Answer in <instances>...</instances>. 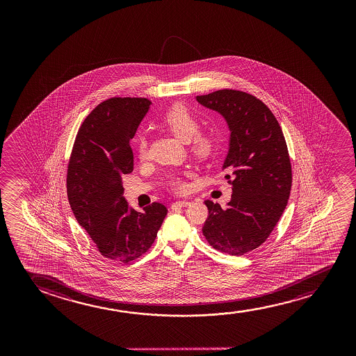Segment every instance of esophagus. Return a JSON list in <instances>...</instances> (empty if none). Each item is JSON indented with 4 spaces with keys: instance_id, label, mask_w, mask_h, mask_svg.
<instances>
[{
    "instance_id": "obj_1",
    "label": "esophagus",
    "mask_w": 356,
    "mask_h": 356,
    "mask_svg": "<svg viewBox=\"0 0 356 356\" xmlns=\"http://www.w3.org/2000/svg\"><path fill=\"white\" fill-rule=\"evenodd\" d=\"M187 205H190L188 200H179V202H175V203L171 204V209H177V208H182V207H187Z\"/></svg>"
}]
</instances>
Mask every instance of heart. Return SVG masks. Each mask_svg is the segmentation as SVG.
<instances>
[{
    "instance_id": "obj_1",
    "label": "heart",
    "mask_w": 356,
    "mask_h": 356,
    "mask_svg": "<svg viewBox=\"0 0 356 356\" xmlns=\"http://www.w3.org/2000/svg\"><path fill=\"white\" fill-rule=\"evenodd\" d=\"M163 125L169 131L184 142L190 141L191 152L200 161H207L214 156L219 147V138L210 132H198L200 120L188 108L182 104H175L166 111L161 118ZM137 154L141 161H146L148 156L146 137L141 135L137 140ZM171 185L174 190L185 191L186 184L180 179H172Z\"/></svg>"
}]
</instances>
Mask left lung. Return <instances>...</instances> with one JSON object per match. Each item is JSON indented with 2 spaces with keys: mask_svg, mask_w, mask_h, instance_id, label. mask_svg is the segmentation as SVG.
<instances>
[{
  "mask_svg": "<svg viewBox=\"0 0 356 356\" xmlns=\"http://www.w3.org/2000/svg\"><path fill=\"white\" fill-rule=\"evenodd\" d=\"M195 99L227 122L229 152L222 164L232 186L227 208L205 200L203 234L213 248L243 255L266 241L287 207L292 166L282 129L260 99L237 90H219Z\"/></svg>",
  "mask_w": 356,
  "mask_h": 356,
  "instance_id": "obj_1",
  "label": "left lung"
}]
</instances>
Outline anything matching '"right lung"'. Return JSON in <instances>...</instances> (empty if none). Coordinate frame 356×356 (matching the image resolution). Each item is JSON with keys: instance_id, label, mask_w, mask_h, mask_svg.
<instances>
[{"instance_id": "obj_1", "label": "right lung", "mask_w": 356, "mask_h": 356, "mask_svg": "<svg viewBox=\"0 0 356 356\" xmlns=\"http://www.w3.org/2000/svg\"><path fill=\"white\" fill-rule=\"evenodd\" d=\"M151 104L135 97L99 103L79 129L69 159L67 193L74 216L98 252L120 263L151 248L168 213L156 202L140 213L122 197V175L134 170L130 140Z\"/></svg>"}]
</instances>
